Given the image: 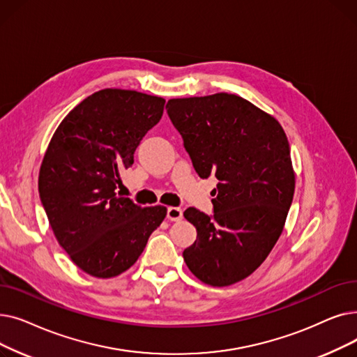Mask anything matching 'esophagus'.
<instances>
[{
  "mask_svg": "<svg viewBox=\"0 0 357 357\" xmlns=\"http://www.w3.org/2000/svg\"><path fill=\"white\" fill-rule=\"evenodd\" d=\"M166 217H167V220H171V221H179V220H182L183 215H182V210L181 208L169 207Z\"/></svg>",
  "mask_w": 357,
  "mask_h": 357,
  "instance_id": "esophagus-1",
  "label": "esophagus"
}]
</instances>
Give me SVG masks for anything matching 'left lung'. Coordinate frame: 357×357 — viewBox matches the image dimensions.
Returning a JSON list of instances; mask_svg holds the SVG:
<instances>
[{
  "mask_svg": "<svg viewBox=\"0 0 357 357\" xmlns=\"http://www.w3.org/2000/svg\"><path fill=\"white\" fill-rule=\"evenodd\" d=\"M166 111L201 178L217 183L214 215L183 217L197 240L183 250L190 271L211 287H229L264 264L282 234L295 172L279 121L234 93L169 100Z\"/></svg>",
  "mask_w": 357,
  "mask_h": 357,
  "instance_id": "obj_1",
  "label": "left lung"
}]
</instances>
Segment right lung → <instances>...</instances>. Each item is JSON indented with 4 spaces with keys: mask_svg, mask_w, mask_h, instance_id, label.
<instances>
[{
    "mask_svg": "<svg viewBox=\"0 0 357 357\" xmlns=\"http://www.w3.org/2000/svg\"><path fill=\"white\" fill-rule=\"evenodd\" d=\"M156 96L105 88L81 101L56 128L39 172V194L53 234L70 260L96 278L136 264L166 217L117 195L121 174L163 114Z\"/></svg>",
    "mask_w": 357,
    "mask_h": 357,
    "instance_id": "obj_1",
    "label": "right lung"
}]
</instances>
